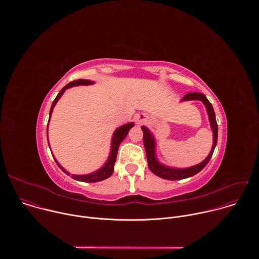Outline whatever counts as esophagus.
Here are the masks:
<instances>
[{
  "label": "esophagus",
  "mask_w": 259,
  "mask_h": 259,
  "mask_svg": "<svg viewBox=\"0 0 259 259\" xmlns=\"http://www.w3.org/2000/svg\"><path fill=\"white\" fill-rule=\"evenodd\" d=\"M144 118H145V116H144L143 114H140V115H138V117H137V121L140 122V121L144 120Z\"/></svg>",
  "instance_id": "obj_1"
}]
</instances>
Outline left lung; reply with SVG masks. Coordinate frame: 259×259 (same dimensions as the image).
Here are the masks:
<instances>
[{"instance_id":"obj_1","label":"left lung","mask_w":259,"mask_h":259,"mask_svg":"<svg viewBox=\"0 0 259 259\" xmlns=\"http://www.w3.org/2000/svg\"><path fill=\"white\" fill-rule=\"evenodd\" d=\"M182 101H187V100H201L207 109V113L209 116V121H210V125H211V129L213 132V145L211 152L209 153L208 157L201 162L200 164L190 167V168H183V169H177V168H171V167H167L163 164H161L157 158H156V153H155V138L153 136V134L150 132V130L147 129L146 127L142 126V132H143V144H144V149H145V153H146V158H147V164H149V168L150 170L156 174L157 176L164 178V179H168V180H179V179H184L188 178L191 176L196 175L197 173H199L210 161L214 149L217 143V136H218V127H217V123H216V119H215V113L212 104L210 103V101L207 99V97L202 94V93H197V92H192V93H188L186 96H183V98L181 99Z\"/></svg>"}]
</instances>
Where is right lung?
I'll return each mask as SVG.
<instances>
[{"instance_id":"add662e5","label":"right lung","mask_w":259,"mask_h":259,"mask_svg":"<svg viewBox=\"0 0 259 259\" xmlns=\"http://www.w3.org/2000/svg\"><path fill=\"white\" fill-rule=\"evenodd\" d=\"M94 82L92 81H89V80H83V79H80V80H76V81H72L70 83H68L66 86H64L60 92L57 94L56 98L54 99V101L52 102V105H51V108H50V114H49V120H50V117H51V114L53 112V108L56 104V102L59 100V98L61 97V95L64 93V91L72 86H79V85H91L93 84ZM49 123V122H48ZM134 126V123H128V124H125L121 127H119L114 135H113V140H112V150H110V154H109V157L107 159V161L105 162V164L97 171L93 172V173H90V174H87V175H71V177L73 179L76 180H79V181H84V182H97V181H101V180H104L106 178H108L110 175L113 174L114 172V166H115V162H116V159H117V154H118V150H119V146L121 144V142L125 139V137L127 136L129 130ZM47 130H48V125H47ZM48 132V131H47ZM54 158V157H53ZM55 160V159H54ZM56 164L58 165V167L67 175H69V173L64 170L59 164L58 162L55 160Z\"/></svg>"}]
</instances>
